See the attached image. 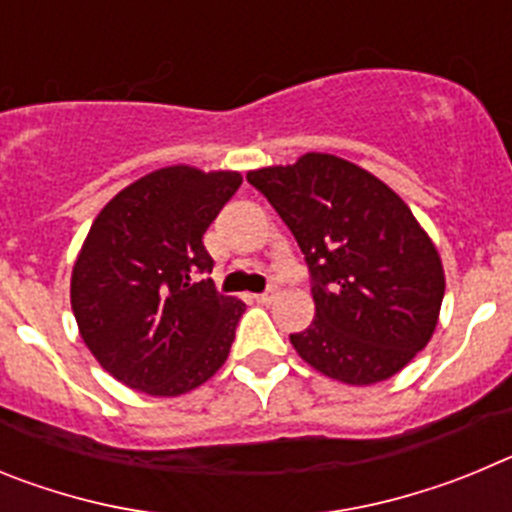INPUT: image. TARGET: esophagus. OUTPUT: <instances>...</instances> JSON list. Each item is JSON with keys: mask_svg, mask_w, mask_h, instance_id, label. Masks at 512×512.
I'll use <instances>...</instances> for the list:
<instances>
[{"mask_svg": "<svg viewBox=\"0 0 512 512\" xmlns=\"http://www.w3.org/2000/svg\"><path fill=\"white\" fill-rule=\"evenodd\" d=\"M253 300L259 302V305H269V302L277 300V289H269V292H264V295H253Z\"/></svg>", "mask_w": 512, "mask_h": 512, "instance_id": "esophagus-1", "label": "esophagus"}]
</instances>
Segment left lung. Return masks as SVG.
<instances>
[{
  "mask_svg": "<svg viewBox=\"0 0 512 512\" xmlns=\"http://www.w3.org/2000/svg\"><path fill=\"white\" fill-rule=\"evenodd\" d=\"M246 179L292 230L312 274L315 320L289 336L300 359L354 387L395 377L428 346L446 292L436 243L410 207L330 153Z\"/></svg>",
  "mask_w": 512,
  "mask_h": 512,
  "instance_id": "1",
  "label": "left lung"
}]
</instances>
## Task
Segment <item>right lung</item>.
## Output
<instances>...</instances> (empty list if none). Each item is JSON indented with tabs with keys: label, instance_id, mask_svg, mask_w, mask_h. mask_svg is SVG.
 Returning a JSON list of instances; mask_svg holds the SVG:
<instances>
[{
	"label": "right lung",
	"instance_id": "right-lung-1",
	"mask_svg": "<svg viewBox=\"0 0 512 512\" xmlns=\"http://www.w3.org/2000/svg\"><path fill=\"white\" fill-rule=\"evenodd\" d=\"M238 171L187 164L140 176L94 217L71 271V310L104 372L179 397L225 364L243 305L217 295L202 235L238 192Z\"/></svg>",
	"mask_w": 512,
	"mask_h": 512
}]
</instances>
